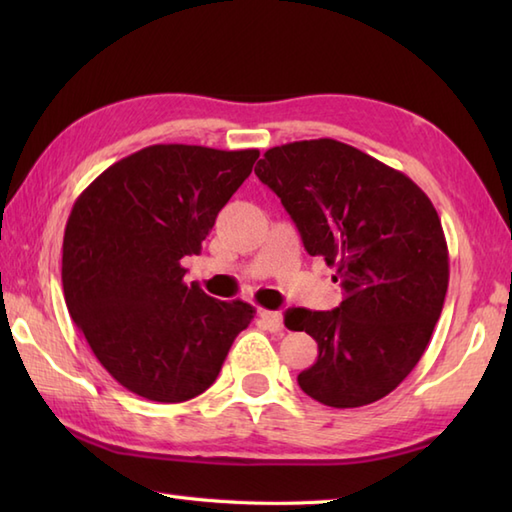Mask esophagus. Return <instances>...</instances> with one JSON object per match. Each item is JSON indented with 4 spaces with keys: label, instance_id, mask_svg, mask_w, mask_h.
Listing matches in <instances>:
<instances>
[{
    "label": "esophagus",
    "instance_id": "esophagus-1",
    "mask_svg": "<svg viewBox=\"0 0 512 512\" xmlns=\"http://www.w3.org/2000/svg\"><path fill=\"white\" fill-rule=\"evenodd\" d=\"M259 319H262V323L266 325V330H270V332H279L281 328H284V317H281V312L262 310V312H259Z\"/></svg>",
    "mask_w": 512,
    "mask_h": 512
}]
</instances>
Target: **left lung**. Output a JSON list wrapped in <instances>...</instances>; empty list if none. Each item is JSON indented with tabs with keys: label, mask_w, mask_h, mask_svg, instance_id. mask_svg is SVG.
<instances>
[{
	"label": "left lung",
	"mask_w": 512,
	"mask_h": 512,
	"mask_svg": "<svg viewBox=\"0 0 512 512\" xmlns=\"http://www.w3.org/2000/svg\"><path fill=\"white\" fill-rule=\"evenodd\" d=\"M255 173L343 290L334 310L286 312V328L319 345L299 387L336 409L385 398L420 361L444 306L449 250L438 211L405 173L332 138L268 149Z\"/></svg>",
	"instance_id": "8db88e82"
}]
</instances>
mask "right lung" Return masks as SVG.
Segmentation results:
<instances>
[{"mask_svg": "<svg viewBox=\"0 0 512 512\" xmlns=\"http://www.w3.org/2000/svg\"><path fill=\"white\" fill-rule=\"evenodd\" d=\"M257 149L151 145L107 167L63 235L72 321L116 383L156 402L209 389L255 308L184 284L217 213L253 171Z\"/></svg>", "mask_w": 512, "mask_h": 512, "instance_id": "right-lung-1", "label": "right lung"}]
</instances>
